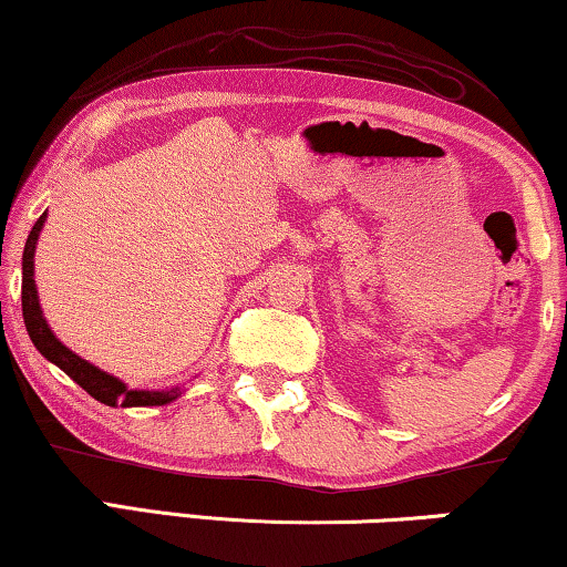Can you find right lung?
Here are the masks:
<instances>
[{
    "label": "right lung",
    "mask_w": 567,
    "mask_h": 567,
    "mask_svg": "<svg viewBox=\"0 0 567 567\" xmlns=\"http://www.w3.org/2000/svg\"><path fill=\"white\" fill-rule=\"evenodd\" d=\"M45 221V214L33 224L30 229L25 252H22V320H25L28 336L33 340V346L41 351L45 359L74 379L90 398H95L103 405H121V408H146V405H167L173 402L181 390H162V392H146V390H126V384L118 379L105 374L97 367H92L80 355L69 351L66 346H61L56 336H53L49 324H45L41 315V305H38V291H35V278H33V255L35 243L41 235Z\"/></svg>",
    "instance_id": "1"
}]
</instances>
